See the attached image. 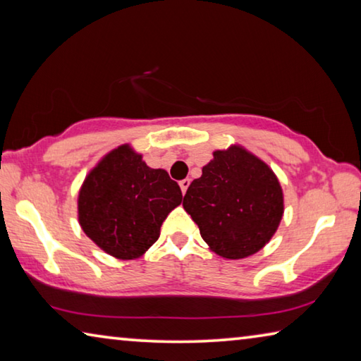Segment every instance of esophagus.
Instances as JSON below:
<instances>
[{
  "label": "esophagus",
  "instance_id": "34e87169",
  "mask_svg": "<svg viewBox=\"0 0 361 361\" xmlns=\"http://www.w3.org/2000/svg\"><path fill=\"white\" fill-rule=\"evenodd\" d=\"M189 183H191V180H188V178L180 181V188H181V192H183V194H186L188 188H189Z\"/></svg>",
  "mask_w": 361,
  "mask_h": 361
}]
</instances>
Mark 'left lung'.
<instances>
[{"mask_svg":"<svg viewBox=\"0 0 361 361\" xmlns=\"http://www.w3.org/2000/svg\"><path fill=\"white\" fill-rule=\"evenodd\" d=\"M283 207L277 175L239 143L213 151L183 199L202 239L223 259H243L264 248L279 229Z\"/></svg>","mask_w":361,"mask_h":361,"instance_id":"obj_1","label":"left lung"}]
</instances>
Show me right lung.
<instances>
[{
    "instance_id": "1",
    "label": "right lung",
    "mask_w": 361,
    "mask_h": 361,
    "mask_svg": "<svg viewBox=\"0 0 361 361\" xmlns=\"http://www.w3.org/2000/svg\"><path fill=\"white\" fill-rule=\"evenodd\" d=\"M181 189L164 169H151L130 143L108 151L85 175L78 192V221L103 252L138 259L159 239Z\"/></svg>"
}]
</instances>
